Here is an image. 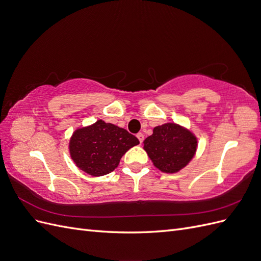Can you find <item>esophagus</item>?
Wrapping results in <instances>:
<instances>
[{"label":"esophagus","mask_w":261,"mask_h":261,"mask_svg":"<svg viewBox=\"0 0 261 261\" xmlns=\"http://www.w3.org/2000/svg\"><path fill=\"white\" fill-rule=\"evenodd\" d=\"M137 138H138V140L140 141V144H141V143H143V141H144V139H145V136H144V134H143V133H138V134H137Z\"/></svg>","instance_id":"obj_1"}]
</instances>
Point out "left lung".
<instances>
[{
	"label": "left lung",
	"mask_w": 261,
	"mask_h": 261,
	"mask_svg": "<svg viewBox=\"0 0 261 261\" xmlns=\"http://www.w3.org/2000/svg\"><path fill=\"white\" fill-rule=\"evenodd\" d=\"M144 149L155 168L176 173L194 158L197 138L178 124L167 123L153 128L152 135L144 140Z\"/></svg>",
	"instance_id": "left-lung-1"
}]
</instances>
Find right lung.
Here are the masks:
<instances>
[{
    "label": "right lung",
    "instance_id": "obj_1",
    "mask_svg": "<svg viewBox=\"0 0 261 261\" xmlns=\"http://www.w3.org/2000/svg\"><path fill=\"white\" fill-rule=\"evenodd\" d=\"M138 144L139 140L126 129L99 120L74 132L69 140V152L82 171L102 176L114 171L123 154Z\"/></svg>",
    "mask_w": 261,
    "mask_h": 261
}]
</instances>
